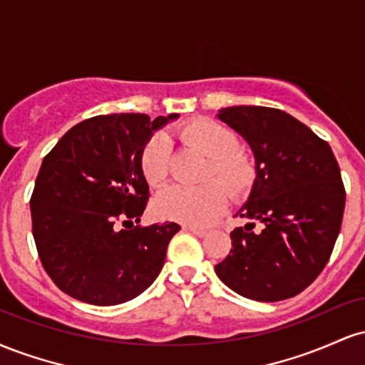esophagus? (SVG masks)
<instances>
[{
  "instance_id": "34e87169",
  "label": "esophagus",
  "mask_w": 365,
  "mask_h": 365,
  "mask_svg": "<svg viewBox=\"0 0 365 365\" xmlns=\"http://www.w3.org/2000/svg\"><path fill=\"white\" fill-rule=\"evenodd\" d=\"M183 230H187V232L194 233V235H197V237H206L207 235V230L197 228V226H183Z\"/></svg>"
}]
</instances>
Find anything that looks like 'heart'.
Listing matches in <instances>:
<instances>
[{
    "instance_id": "1",
    "label": "heart",
    "mask_w": 365,
    "mask_h": 365,
    "mask_svg": "<svg viewBox=\"0 0 365 365\" xmlns=\"http://www.w3.org/2000/svg\"><path fill=\"white\" fill-rule=\"evenodd\" d=\"M178 137L209 158L199 187H170L154 200V212L163 220L185 225H209L223 212L226 192L242 199L252 190L257 170L254 159L238 149V137L228 125L211 118H195L178 128ZM142 177L150 187H161L168 178L170 149L161 133L145 142L140 150ZM217 179L220 184L214 182Z\"/></svg>"
}]
</instances>
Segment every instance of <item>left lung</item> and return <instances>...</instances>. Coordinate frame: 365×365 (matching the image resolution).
<instances>
[{
	"mask_svg": "<svg viewBox=\"0 0 365 365\" xmlns=\"http://www.w3.org/2000/svg\"><path fill=\"white\" fill-rule=\"evenodd\" d=\"M217 118L249 142L257 178L237 216L228 257L217 278L257 302L290 299L324 269L341 228L345 187L326 140L282 110L223 108ZM263 225L254 230L255 221Z\"/></svg>",
	"mask_w": 365,
	"mask_h": 365,
	"instance_id": "8db88e82",
	"label": "left lung"
}]
</instances>
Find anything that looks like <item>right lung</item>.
<instances>
[{
  "mask_svg": "<svg viewBox=\"0 0 365 365\" xmlns=\"http://www.w3.org/2000/svg\"><path fill=\"white\" fill-rule=\"evenodd\" d=\"M177 113L92 116L46 154L31 197L32 235L46 273L92 305L128 302L148 290L180 226L139 223L149 185L139 166L154 130Z\"/></svg>",
  "mask_w": 365,
  "mask_h": 365,
  "instance_id": "add662e5",
  "label": "right lung"
}]
</instances>
